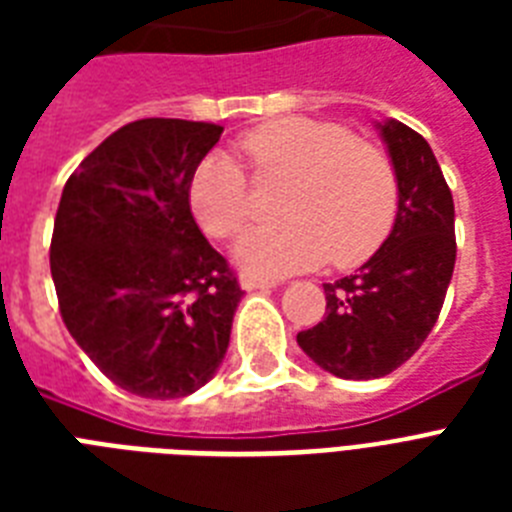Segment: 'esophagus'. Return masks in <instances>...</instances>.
I'll return each instance as SVG.
<instances>
[{"label":"esophagus","mask_w":512,"mask_h":512,"mask_svg":"<svg viewBox=\"0 0 512 512\" xmlns=\"http://www.w3.org/2000/svg\"><path fill=\"white\" fill-rule=\"evenodd\" d=\"M239 284H241V289H247V292H252V289L276 287V281L268 279V276H257V273H241Z\"/></svg>","instance_id":"1"}]
</instances>
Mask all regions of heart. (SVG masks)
<instances>
[{
    "label": "heart",
    "mask_w": 512,
    "mask_h": 512,
    "mask_svg": "<svg viewBox=\"0 0 512 512\" xmlns=\"http://www.w3.org/2000/svg\"><path fill=\"white\" fill-rule=\"evenodd\" d=\"M239 151L260 180H287L279 196L284 220L252 228L236 244L249 271L295 273L324 260L350 268L396 223L398 175L388 151L342 124L284 116L247 132ZM188 201L209 236L231 239L252 215L247 172L233 156H207L193 170Z\"/></svg>",
    "instance_id": "b5f03b06"
}]
</instances>
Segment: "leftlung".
I'll list each match as a JSON object with an SVG mask.
<instances>
[{
	"mask_svg": "<svg viewBox=\"0 0 512 512\" xmlns=\"http://www.w3.org/2000/svg\"><path fill=\"white\" fill-rule=\"evenodd\" d=\"M398 175L393 231L356 273L324 284L327 316L297 335L308 356L342 380L385 377L417 353L444 308L452 281V191L412 127L377 124Z\"/></svg>",
	"mask_w": 512,
	"mask_h": 512,
	"instance_id": "1",
	"label": "left lung"
}]
</instances>
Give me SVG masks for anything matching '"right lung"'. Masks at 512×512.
<instances>
[{"label":"right lung","instance_id":"1","mask_svg":"<svg viewBox=\"0 0 512 512\" xmlns=\"http://www.w3.org/2000/svg\"><path fill=\"white\" fill-rule=\"evenodd\" d=\"M220 124L138 119L108 135L60 196L50 271L63 324L108 380L183 398L223 361L241 287L193 220V170Z\"/></svg>","mask_w":512,"mask_h":512}]
</instances>
